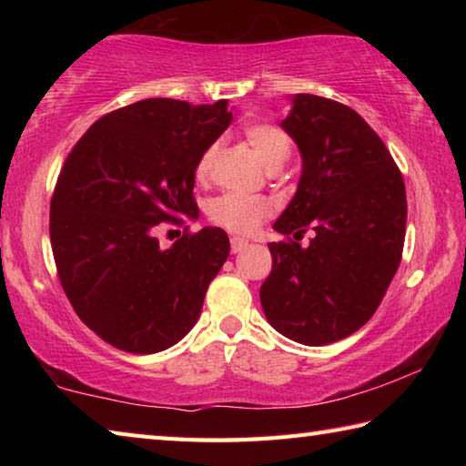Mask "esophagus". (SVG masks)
Here are the masks:
<instances>
[{"label": "esophagus", "mask_w": 466, "mask_h": 466, "mask_svg": "<svg viewBox=\"0 0 466 466\" xmlns=\"http://www.w3.org/2000/svg\"><path fill=\"white\" fill-rule=\"evenodd\" d=\"M230 247H232V252L236 255V252H240V250H244L248 247V240H244V238H232L230 240Z\"/></svg>", "instance_id": "34e87169"}]
</instances>
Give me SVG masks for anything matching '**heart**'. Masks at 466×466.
<instances>
[{
  "label": "heart",
  "mask_w": 466,
  "mask_h": 466,
  "mask_svg": "<svg viewBox=\"0 0 466 466\" xmlns=\"http://www.w3.org/2000/svg\"><path fill=\"white\" fill-rule=\"evenodd\" d=\"M244 137H247L250 147L255 149L258 160H261L269 170L281 168V164L289 157V139L286 133L279 127H275V125L252 123L244 129ZM216 154L218 144H211L205 149L199 162H197V177L205 178L209 175L211 167H214ZM269 214L271 205L255 195L226 193L222 197H218V199H214V203L209 205L211 222L238 236H248L252 232H257L258 226L269 218Z\"/></svg>",
  "instance_id": "obj_1"
}]
</instances>
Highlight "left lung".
Instances as JSON below:
<instances>
[{"mask_svg": "<svg viewBox=\"0 0 466 466\" xmlns=\"http://www.w3.org/2000/svg\"><path fill=\"white\" fill-rule=\"evenodd\" d=\"M281 129L296 141L302 175L273 224L288 240L269 242L261 304L291 341L335 343L372 319L399 269L405 183L378 133L341 102L296 94ZM309 227L315 236L302 248L295 241Z\"/></svg>", "mask_w": 466, "mask_h": 466, "instance_id": "1", "label": "left lung"}]
</instances>
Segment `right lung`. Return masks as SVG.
I'll list each match as a JSON object with an SVG mask.
<instances>
[{
  "mask_svg": "<svg viewBox=\"0 0 466 466\" xmlns=\"http://www.w3.org/2000/svg\"><path fill=\"white\" fill-rule=\"evenodd\" d=\"M230 123L228 100L146 98L102 116L66 157L51 199L55 265L77 317L116 350L164 351L199 319L228 234L203 228L162 248L154 230L199 216L197 162Z\"/></svg>",
  "mask_w": 466,
  "mask_h": 466,
  "instance_id": "obj_1",
  "label": "right lung"
}]
</instances>
